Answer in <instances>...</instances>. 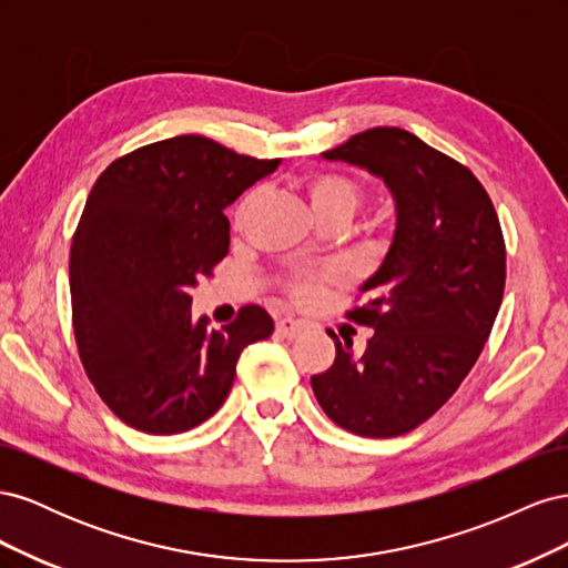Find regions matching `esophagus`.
I'll list each match as a JSON object with an SVG mask.
<instances>
[{
    "label": "esophagus",
    "instance_id": "esophagus-1",
    "mask_svg": "<svg viewBox=\"0 0 568 568\" xmlns=\"http://www.w3.org/2000/svg\"><path fill=\"white\" fill-rule=\"evenodd\" d=\"M274 332H277V336L282 338H296L303 332V324L291 317H282L277 320V324H274Z\"/></svg>",
    "mask_w": 568,
    "mask_h": 568
}]
</instances>
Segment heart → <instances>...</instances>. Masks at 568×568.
<instances>
[{
	"instance_id": "obj_1",
	"label": "heart",
	"mask_w": 568,
	"mask_h": 568,
	"mask_svg": "<svg viewBox=\"0 0 568 568\" xmlns=\"http://www.w3.org/2000/svg\"><path fill=\"white\" fill-rule=\"evenodd\" d=\"M301 192L307 205H311L317 222L336 220V217L351 222V217L359 211V205L365 201L363 186L338 173H311L301 180ZM253 203H255V192H248L242 201H239V205L234 209V227L244 225ZM332 280H334L332 272H298V274H291L284 288L296 303H307L317 298L324 284Z\"/></svg>"
}]
</instances>
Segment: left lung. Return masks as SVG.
<instances>
[{"instance_id": "8db88e82", "label": "left lung", "mask_w": 568, "mask_h": 568, "mask_svg": "<svg viewBox=\"0 0 568 568\" xmlns=\"http://www.w3.org/2000/svg\"><path fill=\"white\" fill-rule=\"evenodd\" d=\"M322 156L379 175L398 222L365 303L346 313L374 329L365 353L326 332L336 359L311 384L346 432L403 436L450 400L486 346L507 277L500 220L467 165L407 130L372 128Z\"/></svg>"}]
</instances>
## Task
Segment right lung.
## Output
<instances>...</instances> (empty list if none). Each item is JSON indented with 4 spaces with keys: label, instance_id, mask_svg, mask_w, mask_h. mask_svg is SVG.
Masks as SVG:
<instances>
[{
    "label": "right lung",
    "instance_id": "add662e5",
    "mask_svg": "<svg viewBox=\"0 0 568 568\" xmlns=\"http://www.w3.org/2000/svg\"><path fill=\"white\" fill-rule=\"evenodd\" d=\"M280 161L180 134L115 159L94 182L71 246L73 332L82 367L118 419L153 436L213 417L239 355L272 317L244 305L211 329L192 288L230 251L225 209Z\"/></svg>",
    "mask_w": 568,
    "mask_h": 568
}]
</instances>
